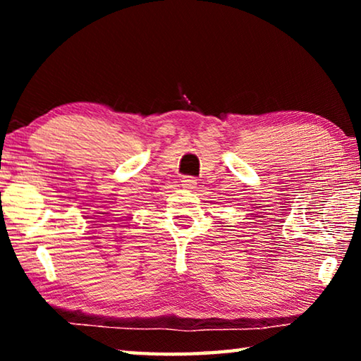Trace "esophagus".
Masks as SVG:
<instances>
[{
    "mask_svg": "<svg viewBox=\"0 0 361 361\" xmlns=\"http://www.w3.org/2000/svg\"><path fill=\"white\" fill-rule=\"evenodd\" d=\"M195 185H197V180H195L194 176H183L181 186L185 189H194Z\"/></svg>",
    "mask_w": 361,
    "mask_h": 361,
    "instance_id": "34e87169",
    "label": "esophagus"
}]
</instances>
